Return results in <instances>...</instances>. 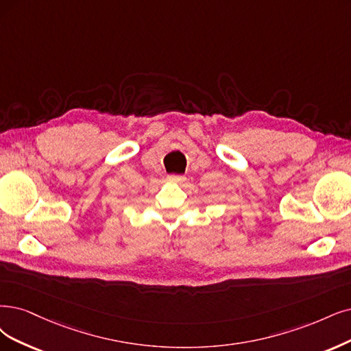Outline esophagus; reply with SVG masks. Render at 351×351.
<instances>
[{"label":"esophagus","mask_w":351,"mask_h":351,"mask_svg":"<svg viewBox=\"0 0 351 351\" xmlns=\"http://www.w3.org/2000/svg\"><path fill=\"white\" fill-rule=\"evenodd\" d=\"M167 180L169 182H173V184H180L185 180V176L182 175H167Z\"/></svg>","instance_id":"obj_1"}]
</instances>
